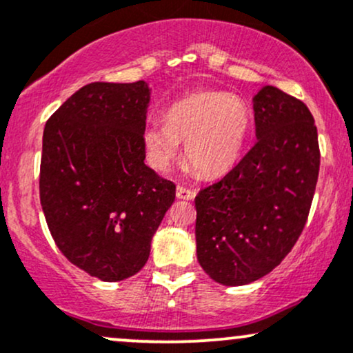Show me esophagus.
I'll use <instances>...</instances> for the list:
<instances>
[{"instance_id":"34e87169","label":"esophagus","mask_w":353,"mask_h":353,"mask_svg":"<svg viewBox=\"0 0 353 353\" xmlns=\"http://www.w3.org/2000/svg\"><path fill=\"white\" fill-rule=\"evenodd\" d=\"M196 189H189L184 188V185H177L176 189V196L177 199H184V201H192L196 197Z\"/></svg>"}]
</instances>
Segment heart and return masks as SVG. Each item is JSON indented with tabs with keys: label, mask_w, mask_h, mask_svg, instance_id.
<instances>
[{
	"label": "heart",
	"mask_w": 353,
	"mask_h": 353,
	"mask_svg": "<svg viewBox=\"0 0 353 353\" xmlns=\"http://www.w3.org/2000/svg\"><path fill=\"white\" fill-rule=\"evenodd\" d=\"M250 123V109L239 96L224 91L190 92L165 111L164 123L145 128V157L154 169L168 171L185 143L188 159L197 172L221 176L237 163Z\"/></svg>",
	"instance_id": "b5f03b06"
}]
</instances>
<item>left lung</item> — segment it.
Listing matches in <instances>:
<instances>
[{"mask_svg": "<svg viewBox=\"0 0 353 353\" xmlns=\"http://www.w3.org/2000/svg\"><path fill=\"white\" fill-rule=\"evenodd\" d=\"M257 143L196 196L197 261L212 281L245 285L274 270L305 225L319 179L309 108L274 86L254 96Z\"/></svg>", "mask_w": 353, "mask_h": 353, "instance_id": "8db88e82", "label": "left lung"}]
</instances>
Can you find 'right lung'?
Here are the masks:
<instances>
[{"mask_svg":"<svg viewBox=\"0 0 353 353\" xmlns=\"http://www.w3.org/2000/svg\"><path fill=\"white\" fill-rule=\"evenodd\" d=\"M151 89L91 83L48 119L39 199L64 257L104 282L139 272L176 199V184L144 164Z\"/></svg>","mask_w":353,"mask_h":353,"instance_id":"right-lung-1","label":"right lung"}]
</instances>
